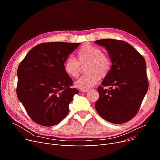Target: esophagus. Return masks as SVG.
<instances>
[{"instance_id":"1","label":"esophagus","mask_w":160,"mask_h":160,"mask_svg":"<svg viewBox=\"0 0 160 160\" xmlns=\"http://www.w3.org/2000/svg\"><path fill=\"white\" fill-rule=\"evenodd\" d=\"M81 91L82 92H85V93H87V92L89 91L88 89H81Z\"/></svg>"}]
</instances>
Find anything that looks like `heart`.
Returning <instances> with one entry per match:
<instances>
[{"instance_id":"heart-1","label":"heart","mask_w":160,"mask_h":160,"mask_svg":"<svg viewBox=\"0 0 160 160\" xmlns=\"http://www.w3.org/2000/svg\"><path fill=\"white\" fill-rule=\"evenodd\" d=\"M79 62L69 57L64 62V71L71 77H78L81 66L86 67L88 74L77 80L75 85L81 89H89L99 82V77H106L110 71L111 61L109 57L101 51L99 47L91 44H85L77 52Z\"/></svg>"}]
</instances>
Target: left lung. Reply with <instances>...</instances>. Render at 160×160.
<instances>
[{
  "label": "left lung",
  "mask_w": 160,
  "mask_h": 160,
  "mask_svg": "<svg viewBox=\"0 0 160 160\" xmlns=\"http://www.w3.org/2000/svg\"><path fill=\"white\" fill-rule=\"evenodd\" d=\"M95 42L105 48L112 63L98 89L96 111L109 122L125 123L137 114L148 90L146 61L127 42L106 38Z\"/></svg>",
  "instance_id": "8db88e82"
}]
</instances>
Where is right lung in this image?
Here are the masks:
<instances>
[{
  "label": "right lung",
  "instance_id": "add662e5",
  "mask_svg": "<svg viewBox=\"0 0 160 160\" xmlns=\"http://www.w3.org/2000/svg\"><path fill=\"white\" fill-rule=\"evenodd\" d=\"M80 43L50 42L34 47L18 67L17 98L32 121L43 126L59 123L79 93L64 71V62Z\"/></svg>",
  "mask_w": 160,
  "mask_h": 160
}]
</instances>
